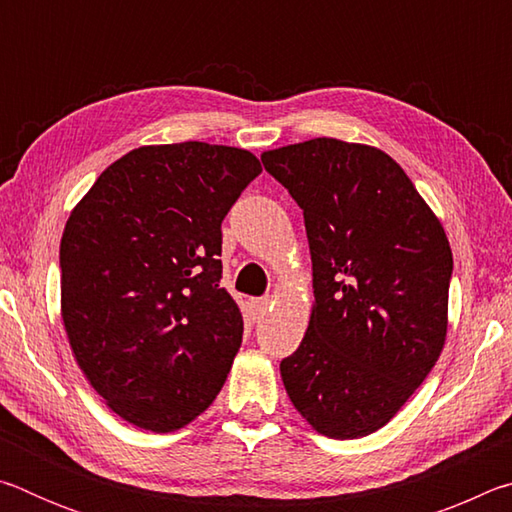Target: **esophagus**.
<instances>
[{"label":"esophagus","mask_w":512,"mask_h":512,"mask_svg":"<svg viewBox=\"0 0 512 512\" xmlns=\"http://www.w3.org/2000/svg\"><path fill=\"white\" fill-rule=\"evenodd\" d=\"M268 305H271V300H268V298H250V302H248L250 316L259 320L268 311Z\"/></svg>","instance_id":"esophagus-1"}]
</instances>
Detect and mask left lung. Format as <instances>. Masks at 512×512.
I'll return each instance as SVG.
<instances>
[{"mask_svg":"<svg viewBox=\"0 0 512 512\" xmlns=\"http://www.w3.org/2000/svg\"><path fill=\"white\" fill-rule=\"evenodd\" d=\"M305 216L314 309L282 359L289 400L327 438L402 409L443 352L452 248L391 155L332 137L262 153Z\"/></svg>","mask_w":512,"mask_h":512,"instance_id":"left-lung-1","label":"left lung"}]
</instances>
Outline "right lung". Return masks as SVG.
Wrapping results in <instances>:
<instances>
[{
    "label": "right lung",
    "instance_id": "1",
    "mask_svg": "<svg viewBox=\"0 0 512 512\" xmlns=\"http://www.w3.org/2000/svg\"><path fill=\"white\" fill-rule=\"evenodd\" d=\"M259 173L255 155L235 146H140L69 214L67 339L94 391L135 427H185L225 384L244 318L219 284L221 223Z\"/></svg>",
    "mask_w": 512,
    "mask_h": 512
}]
</instances>
